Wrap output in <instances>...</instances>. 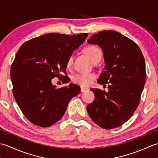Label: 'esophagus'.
<instances>
[{
  "mask_svg": "<svg viewBox=\"0 0 158 158\" xmlns=\"http://www.w3.org/2000/svg\"><path fill=\"white\" fill-rule=\"evenodd\" d=\"M88 89V88H81V92H85V91H87Z\"/></svg>",
  "mask_w": 158,
  "mask_h": 158,
  "instance_id": "obj_1",
  "label": "esophagus"
}]
</instances>
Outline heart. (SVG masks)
Returning a JSON list of instances; mask_svg holds the SVG:
<instances>
[{
  "label": "heart",
  "instance_id": "b5f03b06",
  "mask_svg": "<svg viewBox=\"0 0 158 158\" xmlns=\"http://www.w3.org/2000/svg\"><path fill=\"white\" fill-rule=\"evenodd\" d=\"M83 52L88 56L93 63L98 62L102 57V52L98 47L95 45H89L83 49ZM73 62V56H69L66 63V68L69 69L71 68ZM95 75L93 73H82L78 74L73 78V81L76 84L81 86V88H87L92 84L94 79H95Z\"/></svg>",
  "mask_w": 158,
  "mask_h": 158
}]
</instances>
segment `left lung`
Here are the masks:
<instances>
[{
  "label": "left lung",
  "instance_id": "8db88e82",
  "mask_svg": "<svg viewBox=\"0 0 158 158\" xmlns=\"http://www.w3.org/2000/svg\"><path fill=\"white\" fill-rule=\"evenodd\" d=\"M88 43L102 49L105 66L98 83H108L109 92L91 89L95 98L87 110L100 127L115 128L130 119L139 105L146 81L145 58L136 43L116 31L98 32Z\"/></svg>",
  "mask_w": 158,
  "mask_h": 158
}]
</instances>
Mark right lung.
Instances as JSON below:
<instances>
[{
	"mask_svg": "<svg viewBox=\"0 0 158 158\" xmlns=\"http://www.w3.org/2000/svg\"><path fill=\"white\" fill-rule=\"evenodd\" d=\"M88 36L49 33L29 40L18 49L11 67L13 94L32 123L43 127L54 124L65 113L70 100L80 93V87L73 83L57 89L52 79L69 82L67 59Z\"/></svg>",
	"mask_w": 158,
	"mask_h": 158,
	"instance_id": "add662e5",
	"label": "right lung"
}]
</instances>
